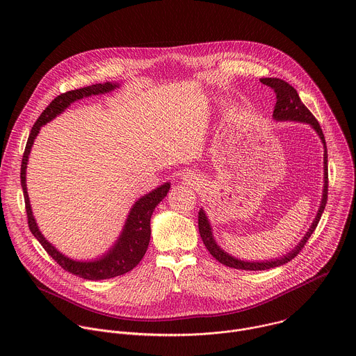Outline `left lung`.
Listing matches in <instances>:
<instances>
[{
    "label": "left lung",
    "instance_id": "obj_1",
    "mask_svg": "<svg viewBox=\"0 0 356 356\" xmlns=\"http://www.w3.org/2000/svg\"><path fill=\"white\" fill-rule=\"evenodd\" d=\"M264 84H266L268 87H270L275 94H276V104H275V111H273V118L277 121H298V122H306L310 124L318 134V136L321 138L323 143H324V190H323V198H321V204H320V210L317 213V217L313 222V225L310 227L309 232L304 235V238L301 239V242L293 249L290 250L287 255L275 259V261H266V262H245L241 259H236L231 255H228L227 252H224L214 241L213 236V231H211V225L209 222V218L206 217V213L200 210L198 213V231H200V236L204 242L206 248L209 249V252L211 255L222 265L234 268V269H241V270H268L272 268H277L282 266L287 262H290L293 258H296L298 253L301 252V249L304 248V245L307 243L309 238L312 236V234L314 232V229L317 228V224L324 213L325 204H327V198H328V155H327V146H325V138L323 134V129L318 124V121L316 120V117L310 113V110L301 103V99L296 91V88L293 86H290L287 81L282 80V79H276V77H266L261 80Z\"/></svg>",
    "mask_w": 356,
    "mask_h": 356
}]
</instances>
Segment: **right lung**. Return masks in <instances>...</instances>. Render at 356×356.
Wrapping results in <instances>:
<instances>
[{
  "label": "right lung",
  "mask_w": 356,
  "mask_h": 356,
  "mask_svg": "<svg viewBox=\"0 0 356 356\" xmlns=\"http://www.w3.org/2000/svg\"><path fill=\"white\" fill-rule=\"evenodd\" d=\"M118 87L115 83H103V84H92L83 88L72 90L67 92H63L58 95L52 103H50L40 114V117L33 124L25 152L22 156V165H21V186L24 190V198H25V210L28 217V225L33 236L39 241V243L43 246V249L49 253L55 262H58L59 266H62L69 273H73L79 277L87 279V280H104L111 279L115 276H121L129 270H132L140 259L145 257L149 241H150V217L154 214L155 207L159 202L166 197L170 188V183H165L163 186H159L154 191L149 194H145L140 197L134 207L129 211V216L127 218L125 227L122 229V234L120 235L115 245L106 253L103 258L91 262H77L73 259H69L67 257L62 255V253L49 243L43 235L40 234L36 221L33 218L31 204H29V197L26 191V163L31 154V147L33 145V140L36 135L39 134V129L46 122L52 121L56 115L62 114L72 103L77 99H81L83 97L97 95V94H104Z\"/></svg>",
  "instance_id": "1"
}]
</instances>
